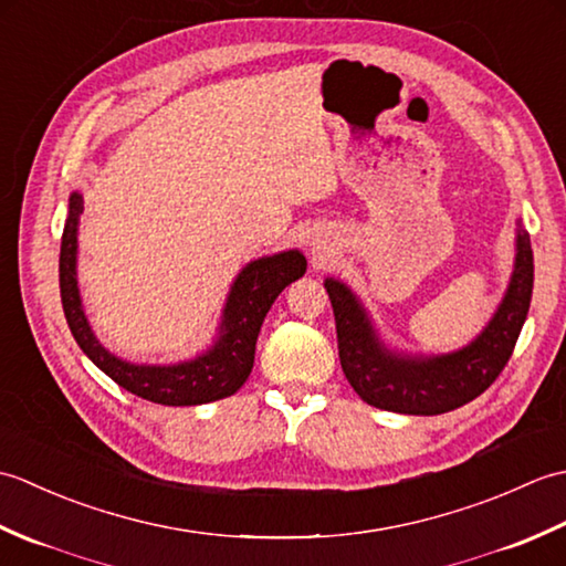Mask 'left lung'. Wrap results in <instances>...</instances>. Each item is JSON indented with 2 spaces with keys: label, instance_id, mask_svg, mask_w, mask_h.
Returning <instances> with one entry per match:
<instances>
[{
  "label": "left lung",
  "instance_id": "left-lung-1",
  "mask_svg": "<svg viewBox=\"0 0 566 566\" xmlns=\"http://www.w3.org/2000/svg\"><path fill=\"white\" fill-rule=\"evenodd\" d=\"M326 292L338 331L340 365L359 399L394 413H448L484 394L509 365L533 296L531 235L523 228L518 231L511 286L494 318L472 345L452 355H394L377 340L365 308L345 284L326 280Z\"/></svg>",
  "mask_w": 566,
  "mask_h": 566
}]
</instances>
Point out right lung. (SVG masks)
Masks as SVG:
<instances>
[{
  "label": "right lung",
  "mask_w": 566,
  "mask_h": 566,
  "mask_svg": "<svg viewBox=\"0 0 566 566\" xmlns=\"http://www.w3.org/2000/svg\"><path fill=\"white\" fill-rule=\"evenodd\" d=\"M82 209V197L75 191L70 197V213L63 228V240H60V298H63L67 326L82 353L118 387L163 406L219 401L243 387L252 363H255V343L264 316L284 286L306 272V258L302 252L290 250L272 258H260L238 274L223 308L221 335L209 353L199 355L191 363L170 367L130 365L104 350L84 318L75 276L77 223Z\"/></svg>",
  "instance_id": "add662e5"
}]
</instances>
